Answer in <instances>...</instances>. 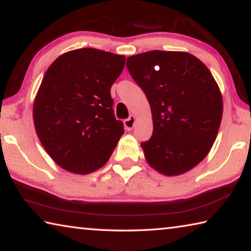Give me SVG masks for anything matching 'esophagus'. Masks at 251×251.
Returning a JSON list of instances; mask_svg holds the SVG:
<instances>
[{
	"label": "esophagus",
	"mask_w": 251,
	"mask_h": 251,
	"mask_svg": "<svg viewBox=\"0 0 251 251\" xmlns=\"http://www.w3.org/2000/svg\"><path fill=\"white\" fill-rule=\"evenodd\" d=\"M135 124H136V117L133 116V115L129 116V117L127 118V120H125V122H124V126H125V128H126L127 130H131V129H133Z\"/></svg>",
	"instance_id": "1"
}]
</instances>
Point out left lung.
Segmentation results:
<instances>
[{
	"instance_id": "obj_1",
	"label": "left lung",
	"mask_w": 251,
	"mask_h": 251,
	"mask_svg": "<svg viewBox=\"0 0 251 251\" xmlns=\"http://www.w3.org/2000/svg\"><path fill=\"white\" fill-rule=\"evenodd\" d=\"M126 66L151 109L152 135L141 144L147 163L166 176L197 166L223 117V96L210 71L187 52L157 50L127 57Z\"/></svg>"
}]
</instances>
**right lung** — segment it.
<instances>
[{"label":"right lung","mask_w":251,"mask_h":251,"mask_svg":"<svg viewBox=\"0 0 251 251\" xmlns=\"http://www.w3.org/2000/svg\"><path fill=\"white\" fill-rule=\"evenodd\" d=\"M125 59L78 49L62 54L46 71L33 104L34 126L46 152L65 171L86 175L103 167L124 134L110 87Z\"/></svg>","instance_id":"right-lung-1"}]
</instances>
